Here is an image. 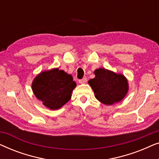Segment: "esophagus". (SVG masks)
I'll list each match as a JSON object with an SVG mask.
<instances>
[{"label": "esophagus", "instance_id": "obj_1", "mask_svg": "<svg viewBox=\"0 0 159 159\" xmlns=\"http://www.w3.org/2000/svg\"><path fill=\"white\" fill-rule=\"evenodd\" d=\"M79 82L80 84H85L87 82V79L86 78H83V79L79 80Z\"/></svg>", "mask_w": 159, "mask_h": 159}]
</instances>
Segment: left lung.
<instances>
[{
  "label": "left lung",
  "instance_id": "1",
  "mask_svg": "<svg viewBox=\"0 0 159 159\" xmlns=\"http://www.w3.org/2000/svg\"><path fill=\"white\" fill-rule=\"evenodd\" d=\"M95 78L88 84L98 101L105 105H113L124 99L129 90L127 79L122 74H116L108 69L99 68L94 71Z\"/></svg>",
  "mask_w": 159,
  "mask_h": 159
}]
</instances>
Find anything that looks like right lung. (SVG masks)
<instances>
[{
	"mask_svg": "<svg viewBox=\"0 0 159 159\" xmlns=\"http://www.w3.org/2000/svg\"><path fill=\"white\" fill-rule=\"evenodd\" d=\"M76 86L72 76L54 68L38 74L32 81V90L45 107L57 110L71 99Z\"/></svg>",
	"mask_w": 159,
	"mask_h": 159,
	"instance_id": "add662e5",
	"label": "right lung"
}]
</instances>
